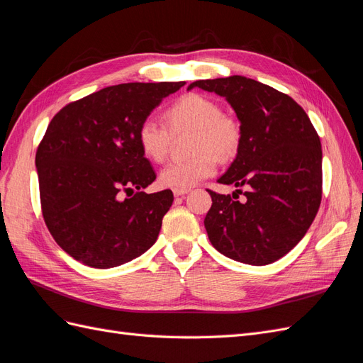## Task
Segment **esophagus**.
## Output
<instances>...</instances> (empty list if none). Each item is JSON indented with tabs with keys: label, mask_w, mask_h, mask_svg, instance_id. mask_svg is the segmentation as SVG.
Masks as SVG:
<instances>
[{
	"label": "esophagus",
	"mask_w": 363,
	"mask_h": 363,
	"mask_svg": "<svg viewBox=\"0 0 363 363\" xmlns=\"http://www.w3.org/2000/svg\"><path fill=\"white\" fill-rule=\"evenodd\" d=\"M172 192H174L175 196H183V195H186V194L189 192V189H174Z\"/></svg>",
	"instance_id": "1"
}]
</instances>
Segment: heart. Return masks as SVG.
<instances>
[{
    "instance_id": "b5f03b06",
    "label": "heart",
    "mask_w": 363,
    "mask_h": 363,
    "mask_svg": "<svg viewBox=\"0 0 363 363\" xmlns=\"http://www.w3.org/2000/svg\"><path fill=\"white\" fill-rule=\"evenodd\" d=\"M163 125L147 118L136 131V140L142 155L152 163H162L168 157L172 135L194 131L191 151L195 156L188 160L168 163L160 171L159 182L164 188L189 189L212 177L219 160L232 159L239 147L240 128L235 119L223 115V107L215 100L200 94H186L172 103L164 112Z\"/></svg>"
}]
</instances>
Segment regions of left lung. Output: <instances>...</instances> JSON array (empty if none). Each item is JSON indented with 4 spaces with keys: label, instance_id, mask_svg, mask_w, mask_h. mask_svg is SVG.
<instances>
[{
    "label": "left lung",
    "instance_id": "8db88e82",
    "mask_svg": "<svg viewBox=\"0 0 363 363\" xmlns=\"http://www.w3.org/2000/svg\"><path fill=\"white\" fill-rule=\"evenodd\" d=\"M192 87L225 96L236 112L238 155L218 183L248 189L242 203L236 200L240 189L233 196L207 189V236L230 259L268 265L300 242L320 208V136L303 107L268 84L232 75L194 82Z\"/></svg>",
    "mask_w": 363,
    "mask_h": 363
}]
</instances>
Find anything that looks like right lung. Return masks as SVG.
<instances>
[{"label":"right lung","instance_id":"1","mask_svg":"<svg viewBox=\"0 0 363 363\" xmlns=\"http://www.w3.org/2000/svg\"><path fill=\"white\" fill-rule=\"evenodd\" d=\"M184 84L108 86L51 119L36 151L40 207L51 236L75 260L107 269L156 242L174 195L142 191L156 172L139 150L136 131Z\"/></svg>","mask_w":363,"mask_h":363}]
</instances>
